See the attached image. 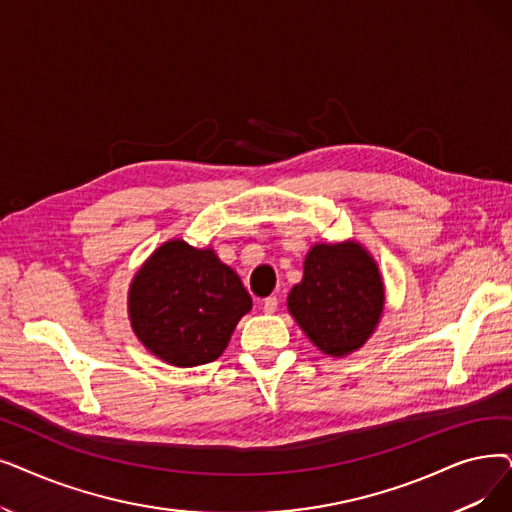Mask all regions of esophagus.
I'll return each instance as SVG.
<instances>
[{
	"label": "esophagus",
	"mask_w": 512,
	"mask_h": 512,
	"mask_svg": "<svg viewBox=\"0 0 512 512\" xmlns=\"http://www.w3.org/2000/svg\"><path fill=\"white\" fill-rule=\"evenodd\" d=\"M263 314H274V311L278 309V299L276 297H268V299H263Z\"/></svg>",
	"instance_id": "esophagus-1"
}]
</instances>
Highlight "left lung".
Segmentation results:
<instances>
[{"mask_svg":"<svg viewBox=\"0 0 512 512\" xmlns=\"http://www.w3.org/2000/svg\"><path fill=\"white\" fill-rule=\"evenodd\" d=\"M305 337L330 358H345L374 335L385 309V282L358 240L316 242L305 255L303 278L286 299Z\"/></svg>","mask_w":512,"mask_h":512,"instance_id":"8db88e82","label":"left lung"}]
</instances>
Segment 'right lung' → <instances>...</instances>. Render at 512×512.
<instances>
[{
    "label": "right lung",
    "mask_w": 512,
    "mask_h": 512,
    "mask_svg": "<svg viewBox=\"0 0 512 512\" xmlns=\"http://www.w3.org/2000/svg\"><path fill=\"white\" fill-rule=\"evenodd\" d=\"M253 299L211 247L171 238L140 265L127 293L138 341L159 360L194 368L217 360Z\"/></svg>",
    "instance_id": "add662e5"
}]
</instances>
